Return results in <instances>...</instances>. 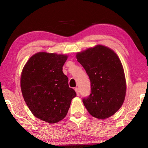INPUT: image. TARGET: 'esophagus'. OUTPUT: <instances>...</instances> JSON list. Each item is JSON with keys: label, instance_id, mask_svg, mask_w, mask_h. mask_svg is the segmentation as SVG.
<instances>
[{"label": "esophagus", "instance_id": "1", "mask_svg": "<svg viewBox=\"0 0 148 148\" xmlns=\"http://www.w3.org/2000/svg\"><path fill=\"white\" fill-rule=\"evenodd\" d=\"M75 91H76L77 95H79V88H75Z\"/></svg>", "mask_w": 148, "mask_h": 148}]
</instances>
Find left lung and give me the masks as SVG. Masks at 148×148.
Segmentation results:
<instances>
[{
    "instance_id": "left-lung-1",
    "label": "left lung",
    "mask_w": 148,
    "mask_h": 148,
    "mask_svg": "<svg viewBox=\"0 0 148 148\" xmlns=\"http://www.w3.org/2000/svg\"><path fill=\"white\" fill-rule=\"evenodd\" d=\"M91 82L90 95L83 99L90 114L104 119L120 109L126 95V80L121 62L108 47L97 45L77 53Z\"/></svg>"
}]
</instances>
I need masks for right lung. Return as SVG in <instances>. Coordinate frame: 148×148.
Here are the masks:
<instances>
[{
	"label": "right lung",
	"instance_id": "1",
	"mask_svg": "<svg viewBox=\"0 0 148 148\" xmlns=\"http://www.w3.org/2000/svg\"><path fill=\"white\" fill-rule=\"evenodd\" d=\"M66 55L39 52L31 56L21 76V90L25 102L36 118L49 123L64 119L76 96L69 88L62 71Z\"/></svg>",
	"mask_w": 148,
	"mask_h": 148
}]
</instances>
